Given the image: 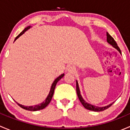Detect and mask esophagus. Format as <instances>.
I'll use <instances>...</instances> for the list:
<instances>
[{"label": "esophagus", "instance_id": "34e87169", "mask_svg": "<svg viewBox=\"0 0 130 130\" xmlns=\"http://www.w3.org/2000/svg\"><path fill=\"white\" fill-rule=\"evenodd\" d=\"M68 70L69 72H74L75 71V67L72 65H69L68 66Z\"/></svg>", "mask_w": 130, "mask_h": 130}]
</instances>
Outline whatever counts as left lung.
<instances>
[{"label":"left lung","instance_id":"obj_1","mask_svg":"<svg viewBox=\"0 0 130 130\" xmlns=\"http://www.w3.org/2000/svg\"><path fill=\"white\" fill-rule=\"evenodd\" d=\"M107 35V43H109L110 44H111V45H112L114 48H116V49L120 53H121L120 48L118 47L117 43H116V42L115 41V40H114L113 38H112V36H111V35L108 33V32H107V35ZM76 90H77V95H78V99H79L80 101V103H82V105L84 106V107L86 109H87L90 110V111H97V112H99V111H104V110L106 109L109 108V107L112 104H112H109L108 106H104V107H98V106L92 105V104H89V103H87V102L85 101L84 99L82 98V95H81L80 91V89H79V87H78V82H77V80H76Z\"/></svg>","mask_w":130,"mask_h":130}]
</instances>
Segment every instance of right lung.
<instances>
[{
  "instance_id": "obj_1",
  "label": "right lung",
  "mask_w": 130,
  "mask_h": 130,
  "mask_svg": "<svg viewBox=\"0 0 130 130\" xmlns=\"http://www.w3.org/2000/svg\"><path fill=\"white\" fill-rule=\"evenodd\" d=\"M30 27H31V26H27V27H26V28H25L23 30V31H22V32H21V33L19 34V35H18L16 38H15L14 41H15L19 37V36H21L22 35H23V34H24V32L27 31V30H28ZM63 76H64V73H63V74H61V75L59 76L58 77H57V78L55 80L54 82H53V84H52V87H51V89H50V92H49V94H48V95L47 96L46 99L43 102V103H41V104H38V105H35L34 106H24L22 105V104H19V103H17V102H15V103H16L18 105L20 106L21 107H22V108L24 109H26V110H27V111H39V110L43 109L45 108V107H46L48 104H49V103H50L51 100H52V97H53V94H54V90H55V89L56 85H57V82H58V81L60 80L61 79V78H62Z\"/></svg>"
}]
</instances>
